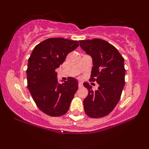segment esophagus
<instances>
[{
  "label": "esophagus",
  "mask_w": 149,
  "mask_h": 149,
  "mask_svg": "<svg viewBox=\"0 0 149 149\" xmlns=\"http://www.w3.org/2000/svg\"><path fill=\"white\" fill-rule=\"evenodd\" d=\"M78 87H79V88H82V87H83V83H82V82H79V83H78Z\"/></svg>",
  "instance_id": "esophagus-1"
}]
</instances>
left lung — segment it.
<instances>
[{"instance_id": "8db88e82", "label": "left lung", "mask_w": 149, "mask_h": 149, "mask_svg": "<svg viewBox=\"0 0 149 149\" xmlns=\"http://www.w3.org/2000/svg\"><path fill=\"white\" fill-rule=\"evenodd\" d=\"M80 46L92 58L90 81H96L100 87L92 90L85 82L88 95L83 101L85 113L98 118L109 115L120 99L125 85V69L124 58L118 49L106 40L100 38L80 40Z\"/></svg>"}]
</instances>
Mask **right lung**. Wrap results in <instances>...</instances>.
<instances>
[{"instance_id": "right-lung-1", "label": "right lung", "mask_w": 149, "mask_h": 149, "mask_svg": "<svg viewBox=\"0 0 149 149\" xmlns=\"http://www.w3.org/2000/svg\"><path fill=\"white\" fill-rule=\"evenodd\" d=\"M78 43L63 38H50L38 44L29 58L27 87L37 107L47 115L56 117L66 113L78 90V83L74 78L70 77L62 84L58 83L55 70Z\"/></svg>"}]
</instances>
